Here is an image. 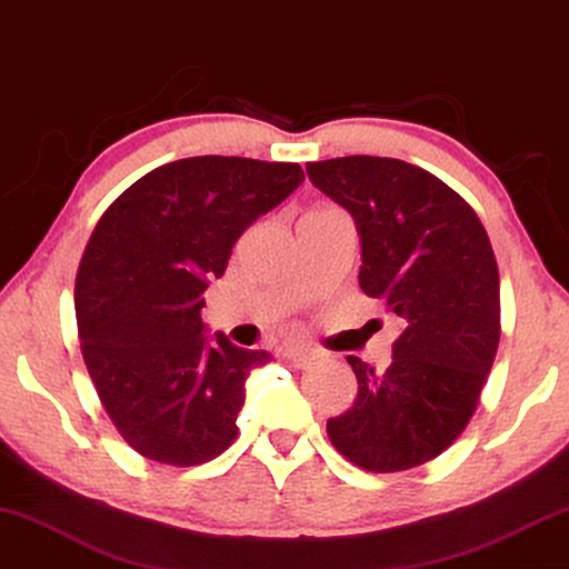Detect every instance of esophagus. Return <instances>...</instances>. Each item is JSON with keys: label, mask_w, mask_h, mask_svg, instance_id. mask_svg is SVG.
Wrapping results in <instances>:
<instances>
[{"label": "esophagus", "mask_w": 569, "mask_h": 569, "mask_svg": "<svg viewBox=\"0 0 569 569\" xmlns=\"http://www.w3.org/2000/svg\"><path fill=\"white\" fill-rule=\"evenodd\" d=\"M284 359L290 361L292 367L302 369V367L312 365V361L323 359V351H320V349H312V346H292V349H287V351H284Z\"/></svg>", "instance_id": "34e87169"}]
</instances>
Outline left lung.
<instances>
[{"mask_svg":"<svg viewBox=\"0 0 569 569\" xmlns=\"http://www.w3.org/2000/svg\"><path fill=\"white\" fill-rule=\"evenodd\" d=\"M305 169L357 223L359 287L402 326L385 372L346 357L359 392L328 421V439L369 472L418 467L465 431L496 359L500 277L490 238L455 189L413 163L343 156Z\"/></svg>","mask_w":569,"mask_h":569,"instance_id":"1","label":"left lung"}]
</instances>
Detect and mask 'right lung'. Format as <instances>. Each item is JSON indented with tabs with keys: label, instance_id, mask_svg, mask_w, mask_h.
<instances>
[{
	"label": "right lung",
	"instance_id": "1",
	"mask_svg": "<svg viewBox=\"0 0 569 569\" xmlns=\"http://www.w3.org/2000/svg\"><path fill=\"white\" fill-rule=\"evenodd\" d=\"M302 179L298 163L192 156L148 171L97 223L73 290L79 341L138 455L192 467L233 443L246 380L271 353L208 336L202 295L243 230Z\"/></svg>",
	"mask_w": 569,
	"mask_h": 569
}]
</instances>
